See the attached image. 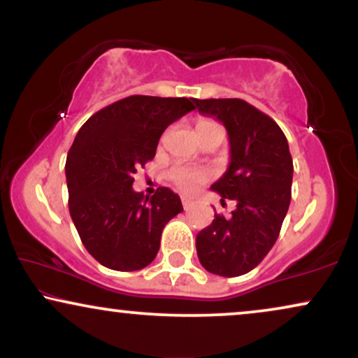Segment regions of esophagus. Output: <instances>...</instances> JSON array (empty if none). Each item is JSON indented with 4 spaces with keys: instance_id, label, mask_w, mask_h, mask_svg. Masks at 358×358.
Listing matches in <instances>:
<instances>
[{
    "instance_id": "obj_1",
    "label": "esophagus",
    "mask_w": 358,
    "mask_h": 358,
    "mask_svg": "<svg viewBox=\"0 0 358 358\" xmlns=\"http://www.w3.org/2000/svg\"><path fill=\"white\" fill-rule=\"evenodd\" d=\"M182 207L187 210L190 207V200L189 199H182Z\"/></svg>"
}]
</instances>
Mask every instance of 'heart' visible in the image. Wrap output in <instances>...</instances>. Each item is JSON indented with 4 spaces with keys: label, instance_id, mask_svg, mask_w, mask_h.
I'll use <instances>...</instances> for the list:
<instances>
[{
    "label": "heart",
    "instance_id": "1",
    "mask_svg": "<svg viewBox=\"0 0 358 358\" xmlns=\"http://www.w3.org/2000/svg\"><path fill=\"white\" fill-rule=\"evenodd\" d=\"M212 127H218L217 122L202 119L197 122V131H203ZM208 169L199 168V166H190V164H174L173 168L168 171V178L179 190H182L185 194H192L197 190L203 182H207L210 179Z\"/></svg>",
    "mask_w": 358,
    "mask_h": 358
}]
</instances>
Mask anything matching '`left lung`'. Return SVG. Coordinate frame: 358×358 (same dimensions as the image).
I'll use <instances>...</instances> for the list:
<instances>
[{
	"mask_svg": "<svg viewBox=\"0 0 358 358\" xmlns=\"http://www.w3.org/2000/svg\"><path fill=\"white\" fill-rule=\"evenodd\" d=\"M200 114L227 127L229 168L212 190L234 200L231 217L215 213L197 234V256L208 272L244 275L267 256L288 212L293 161L277 122L243 99H194Z\"/></svg>",
	"mask_w": 358,
	"mask_h": 358,
	"instance_id": "obj_1",
	"label": "left lung"
}]
</instances>
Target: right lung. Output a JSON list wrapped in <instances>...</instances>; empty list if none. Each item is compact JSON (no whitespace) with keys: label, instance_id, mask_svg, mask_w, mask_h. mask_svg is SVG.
<instances>
[{"label":"right lung","instance_id":"add662e5","mask_svg":"<svg viewBox=\"0 0 358 358\" xmlns=\"http://www.w3.org/2000/svg\"><path fill=\"white\" fill-rule=\"evenodd\" d=\"M194 109L192 97L129 96L91 115L76 134L65 164L68 207L87 252L104 267L148 266L166 223L182 212L171 189L146 197L131 184L168 125Z\"/></svg>","mask_w":358,"mask_h":358}]
</instances>
